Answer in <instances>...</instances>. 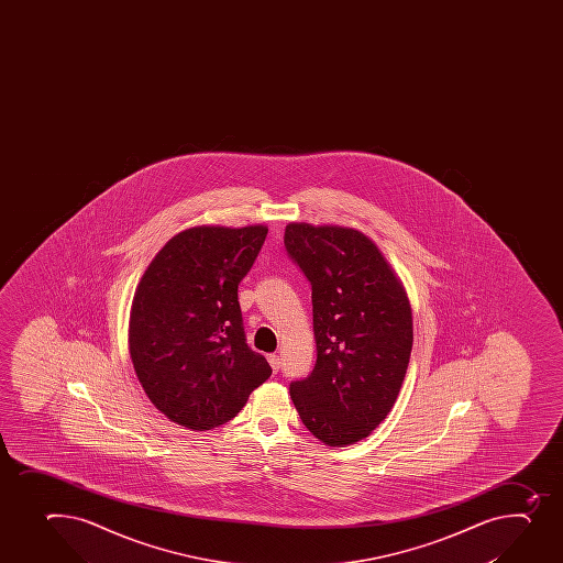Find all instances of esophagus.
I'll return each mask as SVG.
<instances>
[{"instance_id":"obj_1","label":"esophagus","mask_w":563,"mask_h":563,"mask_svg":"<svg viewBox=\"0 0 563 563\" xmlns=\"http://www.w3.org/2000/svg\"><path fill=\"white\" fill-rule=\"evenodd\" d=\"M267 362L272 365L273 373H278V368H280V360H278L277 354H269V356H267Z\"/></svg>"}]
</instances>
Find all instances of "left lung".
<instances>
[{"mask_svg": "<svg viewBox=\"0 0 563 563\" xmlns=\"http://www.w3.org/2000/svg\"><path fill=\"white\" fill-rule=\"evenodd\" d=\"M285 245L312 285L318 360L290 385L302 423L330 448L367 439L395 406L412 349L411 302L360 229L290 222Z\"/></svg>", "mask_w": 563, "mask_h": 563, "instance_id": "left-lung-1", "label": "left lung"}]
</instances>
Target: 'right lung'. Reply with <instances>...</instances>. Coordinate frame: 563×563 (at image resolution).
I'll return each instance as SVG.
<instances>
[{"label": "right lung", "instance_id": "add662e5", "mask_svg": "<svg viewBox=\"0 0 563 563\" xmlns=\"http://www.w3.org/2000/svg\"><path fill=\"white\" fill-rule=\"evenodd\" d=\"M267 228L195 225L174 234L135 288L129 351L148 400L190 431L236 417L272 376L245 343L239 305Z\"/></svg>", "mask_w": 563, "mask_h": 563}]
</instances>
